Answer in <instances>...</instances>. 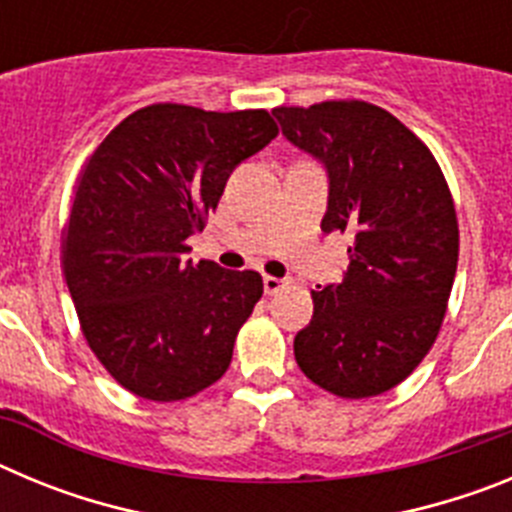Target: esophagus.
<instances>
[{
  "instance_id": "esophagus-1",
  "label": "esophagus",
  "mask_w": 512,
  "mask_h": 512,
  "mask_svg": "<svg viewBox=\"0 0 512 512\" xmlns=\"http://www.w3.org/2000/svg\"><path fill=\"white\" fill-rule=\"evenodd\" d=\"M287 287V279H277V277H264V292L266 295H277L279 289Z\"/></svg>"
}]
</instances>
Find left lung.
Masks as SVG:
<instances>
[{"label": "left lung", "mask_w": 512, "mask_h": 512, "mask_svg": "<svg viewBox=\"0 0 512 512\" xmlns=\"http://www.w3.org/2000/svg\"><path fill=\"white\" fill-rule=\"evenodd\" d=\"M328 174L323 233L354 238L338 284L312 292L295 336L307 379L338 397L392 390L431 351L459 259L451 192L423 140L369 102L271 110Z\"/></svg>", "instance_id": "8db88e82"}]
</instances>
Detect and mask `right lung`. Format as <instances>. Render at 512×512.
Masks as SVG:
<instances>
[{
  "instance_id": "1",
  "label": "right lung",
  "mask_w": 512,
  "mask_h": 512,
  "mask_svg": "<svg viewBox=\"0 0 512 512\" xmlns=\"http://www.w3.org/2000/svg\"><path fill=\"white\" fill-rule=\"evenodd\" d=\"M274 138L266 110L151 104L125 117L81 171L63 274L89 348L133 395L184 400L230 366L264 282L259 271L192 264L184 253L235 166Z\"/></svg>"
}]
</instances>
